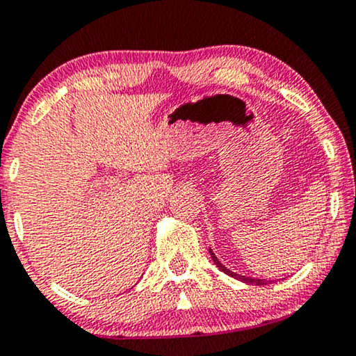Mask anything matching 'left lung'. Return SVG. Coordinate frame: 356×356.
<instances>
[{
	"mask_svg": "<svg viewBox=\"0 0 356 356\" xmlns=\"http://www.w3.org/2000/svg\"><path fill=\"white\" fill-rule=\"evenodd\" d=\"M210 256H211V259H213V263L217 264V268L220 269V271H223L225 274H228V276H232V277H235V279H240V281H243V282H248V284H256V286H266L269 281H264V279H253V277H246V276H241V274H236V273H232L230 269H227L223 266L222 263H220V261L217 259V256L213 254V251L210 250Z\"/></svg>",
	"mask_w": 356,
	"mask_h": 356,
	"instance_id": "1",
	"label": "left lung"
}]
</instances>
